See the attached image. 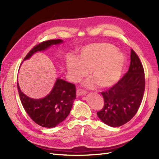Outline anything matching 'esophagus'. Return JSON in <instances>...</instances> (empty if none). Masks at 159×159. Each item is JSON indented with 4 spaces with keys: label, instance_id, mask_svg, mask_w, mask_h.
Wrapping results in <instances>:
<instances>
[{
    "label": "esophagus",
    "instance_id": "1",
    "mask_svg": "<svg viewBox=\"0 0 159 159\" xmlns=\"http://www.w3.org/2000/svg\"><path fill=\"white\" fill-rule=\"evenodd\" d=\"M86 94V92L83 91L80 89H78L76 90V96H84Z\"/></svg>",
    "mask_w": 159,
    "mask_h": 159
}]
</instances>
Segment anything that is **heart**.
<instances>
[{"mask_svg":"<svg viewBox=\"0 0 159 159\" xmlns=\"http://www.w3.org/2000/svg\"><path fill=\"white\" fill-rule=\"evenodd\" d=\"M125 64L122 53L113 45L106 42L90 43L80 50L79 57H69L67 70L73 82H79L90 70L93 79L85 85L93 89L97 85L100 88H110L118 82Z\"/></svg>","mask_w":159,"mask_h":159,"instance_id":"heart-1","label":"heart"}]
</instances>
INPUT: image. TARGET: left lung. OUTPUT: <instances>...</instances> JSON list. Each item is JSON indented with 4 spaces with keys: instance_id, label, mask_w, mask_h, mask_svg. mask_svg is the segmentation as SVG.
<instances>
[{
    "instance_id": "obj_1",
    "label": "left lung",
    "mask_w": 159,
    "mask_h": 159,
    "mask_svg": "<svg viewBox=\"0 0 159 159\" xmlns=\"http://www.w3.org/2000/svg\"><path fill=\"white\" fill-rule=\"evenodd\" d=\"M130 64L127 73L109 90L101 93L103 109L97 113L108 126L118 127L129 121L137 112L145 90L144 70L139 57L130 50Z\"/></svg>"
}]
</instances>
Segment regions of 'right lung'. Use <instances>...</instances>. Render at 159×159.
Returning a JSON list of instances; mask_svg holds the SVG:
<instances>
[{"instance_id":"obj_1","label":"right lung","mask_w":159,"mask_h":159,"mask_svg":"<svg viewBox=\"0 0 159 159\" xmlns=\"http://www.w3.org/2000/svg\"><path fill=\"white\" fill-rule=\"evenodd\" d=\"M63 42L62 39L43 42L35 46L23 61L29 59L36 52L44 51L52 45H58ZM17 84L24 109L32 120L42 127L54 128L62 122L70 113L76 99L75 85L59 78L57 79L48 95L39 99L32 98L25 95L20 89L18 82Z\"/></svg>"}]
</instances>
